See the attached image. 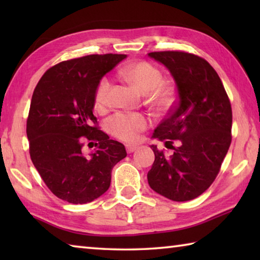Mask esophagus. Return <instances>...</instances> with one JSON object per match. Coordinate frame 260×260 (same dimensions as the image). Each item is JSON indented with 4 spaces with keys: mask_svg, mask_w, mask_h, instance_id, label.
<instances>
[{
    "mask_svg": "<svg viewBox=\"0 0 260 260\" xmlns=\"http://www.w3.org/2000/svg\"><path fill=\"white\" fill-rule=\"evenodd\" d=\"M136 148H138V146H133V144H127L126 151L128 153H132V152L136 150Z\"/></svg>",
    "mask_w": 260,
    "mask_h": 260,
    "instance_id": "obj_1",
    "label": "esophagus"
}]
</instances>
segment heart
I'll use <instances>...</instances> for the list:
<instances>
[{
  "label": "heart",
  "instance_id": "b5f03b06",
  "mask_svg": "<svg viewBox=\"0 0 260 260\" xmlns=\"http://www.w3.org/2000/svg\"><path fill=\"white\" fill-rule=\"evenodd\" d=\"M120 73L132 85L149 94V102L158 110H167L175 100L174 87L162 83V74L148 61H135L122 68ZM112 80L109 76L101 78L95 89L94 102L98 110H104L109 103V93ZM149 119L142 113L117 112L105 122V128L114 138L126 142H135L139 134L147 128Z\"/></svg>",
  "mask_w": 260,
  "mask_h": 260
}]
</instances>
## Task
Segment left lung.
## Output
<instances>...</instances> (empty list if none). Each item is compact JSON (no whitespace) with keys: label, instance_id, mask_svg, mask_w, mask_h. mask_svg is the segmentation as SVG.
I'll list each match as a JSON object with an SVG mask.
<instances>
[{"label":"left lung","instance_id":"8db88e82","mask_svg":"<svg viewBox=\"0 0 260 260\" xmlns=\"http://www.w3.org/2000/svg\"><path fill=\"white\" fill-rule=\"evenodd\" d=\"M149 57L169 69L178 101L152 138L172 149L151 146L155 161L148 172L152 190L175 202L202 195L217 178L232 142V105L215 70L184 51H155ZM177 140L178 147L173 143Z\"/></svg>","mask_w":260,"mask_h":260}]
</instances>
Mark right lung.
<instances>
[{
  "label": "right lung",
  "instance_id": "1",
  "mask_svg": "<svg viewBox=\"0 0 260 260\" xmlns=\"http://www.w3.org/2000/svg\"><path fill=\"white\" fill-rule=\"evenodd\" d=\"M124 58L105 54L60 61L33 91L26 124L30 159L50 191L69 203L86 204L103 195L113 166L127 156L124 144L98 128L93 114L96 86ZM83 140L98 148L89 157L81 151Z\"/></svg>",
  "mask_w": 260,
  "mask_h": 260
}]
</instances>
